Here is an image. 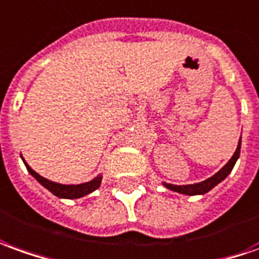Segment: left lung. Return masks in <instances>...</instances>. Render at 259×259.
<instances>
[{
    "label": "left lung",
    "mask_w": 259,
    "mask_h": 259,
    "mask_svg": "<svg viewBox=\"0 0 259 259\" xmlns=\"http://www.w3.org/2000/svg\"><path fill=\"white\" fill-rule=\"evenodd\" d=\"M240 149H241V137H240V141H238V145H237V149H235L234 155L230 158L227 163L224 166L214 174L213 176H210L208 179L203 182H199V183H193V185H182V186H178V185H170V183H165L162 182V185L169 189V190H174V192H178L181 194H187V196H196V194H204L210 192L214 186H217L220 182H223L228 175L231 174L233 167H234L235 162L240 158Z\"/></svg>",
    "instance_id": "obj_1"
}]
</instances>
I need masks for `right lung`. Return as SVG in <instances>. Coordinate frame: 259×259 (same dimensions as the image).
<instances>
[{
	"label": "right lung",
	"mask_w": 259,
	"mask_h": 259,
	"mask_svg": "<svg viewBox=\"0 0 259 259\" xmlns=\"http://www.w3.org/2000/svg\"><path fill=\"white\" fill-rule=\"evenodd\" d=\"M22 158V155H21ZM24 160L25 166L28 169V172L36 179L40 185L44 187H46L51 193H53L55 196H58L60 199H80V197H84L87 194L93 193L94 190H97L101 185V179H103V175H97L94 179H92L90 182H84V183H80V185H63V183H58V182L49 181L44 176H40L39 174H36L33 169H32L25 159Z\"/></svg>",
	"instance_id": "add662e5"
}]
</instances>
